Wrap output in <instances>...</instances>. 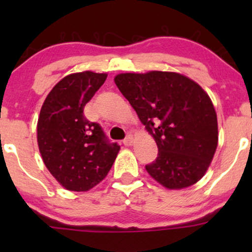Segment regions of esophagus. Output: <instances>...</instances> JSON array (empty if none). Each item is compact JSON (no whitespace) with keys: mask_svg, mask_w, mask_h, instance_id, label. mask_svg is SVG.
<instances>
[{"mask_svg":"<svg viewBox=\"0 0 252 252\" xmlns=\"http://www.w3.org/2000/svg\"><path fill=\"white\" fill-rule=\"evenodd\" d=\"M134 143V137L131 135H128L126 138L123 140V144L124 146H131Z\"/></svg>","mask_w":252,"mask_h":252,"instance_id":"obj_1","label":"esophagus"}]
</instances>
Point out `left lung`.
<instances>
[{
	"label": "left lung",
	"instance_id": "1",
	"mask_svg": "<svg viewBox=\"0 0 252 252\" xmlns=\"http://www.w3.org/2000/svg\"><path fill=\"white\" fill-rule=\"evenodd\" d=\"M117 88L158 144V158L146 169L166 189L198 182L218 146V122L209 94L175 72L121 73Z\"/></svg>",
	"mask_w": 252,
	"mask_h": 252
}]
</instances>
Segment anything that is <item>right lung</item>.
Listing matches in <instances>:
<instances>
[{
  "label": "right lung",
  "instance_id": "right-lung-1",
  "mask_svg": "<svg viewBox=\"0 0 252 252\" xmlns=\"http://www.w3.org/2000/svg\"><path fill=\"white\" fill-rule=\"evenodd\" d=\"M108 74L78 72L63 78L46 97L37 120V144L47 169L68 190L85 192L108 175L120 152L98 123L84 116L86 103Z\"/></svg>",
  "mask_w": 252,
  "mask_h": 252
}]
</instances>
